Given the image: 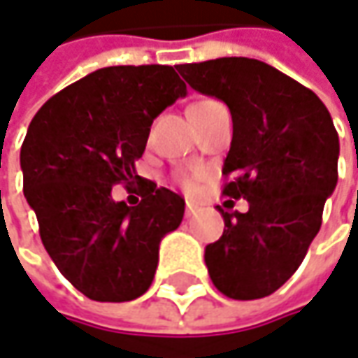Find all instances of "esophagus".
Here are the masks:
<instances>
[{
	"label": "esophagus",
	"mask_w": 358,
	"mask_h": 358,
	"mask_svg": "<svg viewBox=\"0 0 358 358\" xmlns=\"http://www.w3.org/2000/svg\"><path fill=\"white\" fill-rule=\"evenodd\" d=\"M194 213H196V207H194V205H190V203H188V205H186V217H192V215H194Z\"/></svg>",
	"instance_id": "esophagus-1"
}]
</instances>
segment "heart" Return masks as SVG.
<instances>
[{"label":"heart","instance_id":"obj_1","mask_svg":"<svg viewBox=\"0 0 358 358\" xmlns=\"http://www.w3.org/2000/svg\"><path fill=\"white\" fill-rule=\"evenodd\" d=\"M209 104H215V100H201V102L192 104V106H190V110H201V108H205V106H209ZM190 110H188V113H190ZM184 186H186V188H194V182L186 178L184 180Z\"/></svg>","mask_w":358,"mask_h":358}]
</instances>
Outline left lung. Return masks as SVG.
<instances>
[{
	"label": "left lung",
	"mask_w": 358,
	"mask_h": 358,
	"mask_svg": "<svg viewBox=\"0 0 358 358\" xmlns=\"http://www.w3.org/2000/svg\"><path fill=\"white\" fill-rule=\"evenodd\" d=\"M186 83L223 100L234 137L223 194L245 213L223 215V236L205 248L213 285L231 299L275 293L299 268L338 182V133L324 102L278 69L245 57L178 67Z\"/></svg>",
	"instance_id": "left-lung-1"
}]
</instances>
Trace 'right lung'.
<instances>
[{
    "label": "right lung",
    "instance_id": "1",
    "mask_svg": "<svg viewBox=\"0 0 358 358\" xmlns=\"http://www.w3.org/2000/svg\"><path fill=\"white\" fill-rule=\"evenodd\" d=\"M186 83L168 65L104 67L55 94L20 149L24 196L52 262L94 301H131L153 280L159 242L184 217V199L141 178V203L113 201L137 180L153 118Z\"/></svg>",
    "mask_w": 358,
    "mask_h": 358
}]
</instances>
